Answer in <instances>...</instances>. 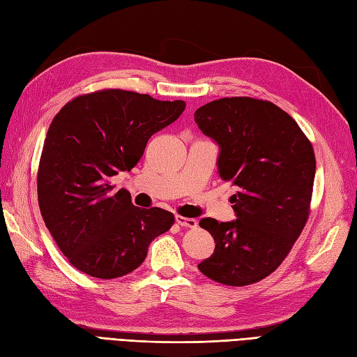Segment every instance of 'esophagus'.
I'll return each instance as SVG.
<instances>
[{
    "label": "esophagus",
    "mask_w": 357,
    "mask_h": 357,
    "mask_svg": "<svg viewBox=\"0 0 357 357\" xmlns=\"http://www.w3.org/2000/svg\"><path fill=\"white\" fill-rule=\"evenodd\" d=\"M176 221L178 225H181V227H185V229H195L197 227V220H194V218H186V216L177 215Z\"/></svg>",
    "instance_id": "esophagus-1"
}]
</instances>
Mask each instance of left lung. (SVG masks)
I'll return each mask as SVG.
<instances>
[{
	"instance_id": "8db88e82",
	"label": "left lung",
	"mask_w": 357,
	"mask_h": 357,
	"mask_svg": "<svg viewBox=\"0 0 357 357\" xmlns=\"http://www.w3.org/2000/svg\"><path fill=\"white\" fill-rule=\"evenodd\" d=\"M194 118L220 145L221 178L238 188L230 197L236 221H199L213 236L215 251L198 269L221 284H253L280 266L307 222L314 146L271 101L220 98L199 107Z\"/></svg>"
}]
</instances>
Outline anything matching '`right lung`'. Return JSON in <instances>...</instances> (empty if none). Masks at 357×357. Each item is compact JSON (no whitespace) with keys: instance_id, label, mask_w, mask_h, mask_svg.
Returning a JSON list of instances; mask_svg holds the SVG:
<instances>
[{"instance_id":"1","label":"right lung","mask_w":357,"mask_h":357,"mask_svg":"<svg viewBox=\"0 0 357 357\" xmlns=\"http://www.w3.org/2000/svg\"><path fill=\"white\" fill-rule=\"evenodd\" d=\"M186 107L146 93L102 89L80 95L51 121L38 169V202L47 229L78 271L116 279L135 271L174 215L141 208L110 178L130 171L149 139Z\"/></svg>"}]
</instances>
